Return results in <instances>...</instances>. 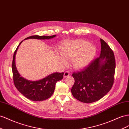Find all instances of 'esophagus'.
<instances>
[{
    "instance_id": "obj_1",
    "label": "esophagus",
    "mask_w": 129,
    "mask_h": 129,
    "mask_svg": "<svg viewBox=\"0 0 129 129\" xmlns=\"http://www.w3.org/2000/svg\"><path fill=\"white\" fill-rule=\"evenodd\" d=\"M70 75V73L68 71H66L64 74V77H67L69 76Z\"/></svg>"
}]
</instances>
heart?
I'll use <instances>...</instances> for the list:
<instances>
[{
  "instance_id": "b5f03b06",
  "label": "heart",
  "mask_w": 129,
  "mask_h": 129,
  "mask_svg": "<svg viewBox=\"0 0 129 129\" xmlns=\"http://www.w3.org/2000/svg\"><path fill=\"white\" fill-rule=\"evenodd\" d=\"M60 53L65 60L73 58V66L77 69H81L86 67L93 59L96 50L89 42L78 39L62 44L60 47ZM60 60L62 64H65L64 60Z\"/></svg>"
}]
</instances>
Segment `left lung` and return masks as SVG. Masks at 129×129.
Listing matches in <instances>:
<instances>
[{
    "instance_id": "obj_1",
    "label": "left lung",
    "mask_w": 129,
    "mask_h": 129,
    "mask_svg": "<svg viewBox=\"0 0 129 129\" xmlns=\"http://www.w3.org/2000/svg\"><path fill=\"white\" fill-rule=\"evenodd\" d=\"M101 55L80 71L73 72L75 83L71 92L85 103L96 102L111 89L115 80L116 61L113 51L101 39Z\"/></svg>"
}]
</instances>
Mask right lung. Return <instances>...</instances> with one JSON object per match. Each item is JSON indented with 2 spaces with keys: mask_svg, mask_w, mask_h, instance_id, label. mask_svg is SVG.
Here are the masks:
<instances>
[{
  "mask_svg": "<svg viewBox=\"0 0 129 129\" xmlns=\"http://www.w3.org/2000/svg\"><path fill=\"white\" fill-rule=\"evenodd\" d=\"M56 36L34 35L28 37L25 39H49ZM14 52L12 64L13 80L14 86L24 96L33 101H43L49 98L54 92L56 83L63 78L64 72H55L45 78L37 81H30L21 77L16 69L15 64L16 54L18 47Z\"/></svg>",
  "mask_w": 129,
  "mask_h": 129,
  "instance_id": "right-lung-1",
  "label": "right lung"
}]
</instances>
